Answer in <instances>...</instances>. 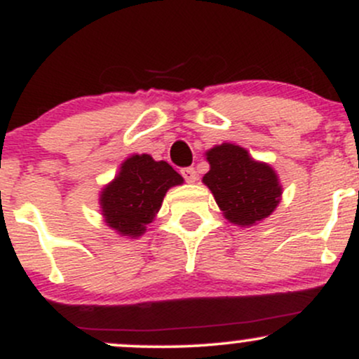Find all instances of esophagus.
Masks as SVG:
<instances>
[{
	"label": "esophagus",
	"mask_w": 359,
	"mask_h": 359,
	"mask_svg": "<svg viewBox=\"0 0 359 359\" xmlns=\"http://www.w3.org/2000/svg\"><path fill=\"white\" fill-rule=\"evenodd\" d=\"M182 177L185 179V182L189 184H194L197 180V174H196V168L194 167H187V168H182Z\"/></svg>",
	"instance_id": "esophagus-1"
}]
</instances>
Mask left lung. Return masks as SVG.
Listing matches in <instances>:
<instances>
[{
    "label": "left lung",
    "mask_w": 359,
    "mask_h": 359,
    "mask_svg": "<svg viewBox=\"0 0 359 359\" xmlns=\"http://www.w3.org/2000/svg\"><path fill=\"white\" fill-rule=\"evenodd\" d=\"M205 160L209 172L203 182L231 224L255 226L277 209L282 185L270 163L258 162L246 148L234 143L212 147L205 151Z\"/></svg>",
    "instance_id": "8db88e82"
}]
</instances>
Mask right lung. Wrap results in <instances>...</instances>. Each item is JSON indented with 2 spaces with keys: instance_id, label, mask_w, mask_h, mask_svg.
<instances>
[{
  "instance_id": "add662e5",
  "label": "right lung",
  "mask_w": 359,
  "mask_h": 359,
  "mask_svg": "<svg viewBox=\"0 0 359 359\" xmlns=\"http://www.w3.org/2000/svg\"><path fill=\"white\" fill-rule=\"evenodd\" d=\"M182 184V175L167 162H156L148 154H133L101 189L102 219L119 236L137 240L155 219L168 189Z\"/></svg>"
}]
</instances>
